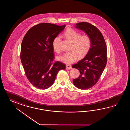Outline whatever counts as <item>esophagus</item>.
Masks as SVG:
<instances>
[{
  "label": "esophagus",
  "instance_id": "obj_1",
  "mask_svg": "<svg viewBox=\"0 0 130 130\" xmlns=\"http://www.w3.org/2000/svg\"><path fill=\"white\" fill-rule=\"evenodd\" d=\"M72 68V66L69 65V64H67L66 66V69L68 70V69H71Z\"/></svg>",
  "mask_w": 130,
  "mask_h": 130
}]
</instances>
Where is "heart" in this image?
Returning <instances> with one entry per match:
<instances>
[{
	"label": "heart",
	"mask_w": 130,
	"mask_h": 130,
	"mask_svg": "<svg viewBox=\"0 0 130 130\" xmlns=\"http://www.w3.org/2000/svg\"><path fill=\"white\" fill-rule=\"evenodd\" d=\"M64 35L66 39L72 42L71 50L58 57L59 61L67 64H71L77 59L78 56L82 57L88 52L91 44V40L87 35L81 36L78 31L72 29H68ZM60 40L59 36L56 37L53 41V50L57 53L60 52L59 43Z\"/></svg>",
	"instance_id": "1"
}]
</instances>
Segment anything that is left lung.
<instances>
[{"label": "left lung", "mask_w": 130, "mask_h": 130, "mask_svg": "<svg viewBox=\"0 0 130 130\" xmlns=\"http://www.w3.org/2000/svg\"><path fill=\"white\" fill-rule=\"evenodd\" d=\"M75 27L83 30L91 40L86 56L72 66L80 72L79 76L73 80V84L78 89L86 90L94 86L102 74L107 62V48L102 33L94 25L80 22Z\"/></svg>", "instance_id": "left-lung-1"}]
</instances>
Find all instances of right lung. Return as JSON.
Returning a JSON list of instances; mask_svg holds the SVG:
<instances>
[{
  "instance_id": "1",
  "label": "right lung",
  "mask_w": 130,
  "mask_h": 130,
  "mask_svg": "<svg viewBox=\"0 0 130 130\" xmlns=\"http://www.w3.org/2000/svg\"><path fill=\"white\" fill-rule=\"evenodd\" d=\"M66 25L58 26L41 23L31 28L22 41L20 59L28 80L37 88L44 90L52 86L57 73L66 69L59 61L52 64L53 41L64 30Z\"/></svg>"
}]
</instances>
